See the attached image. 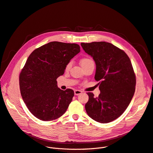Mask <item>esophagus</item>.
Returning <instances> with one entry per match:
<instances>
[{"instance_id":"34e87169","label":"esophagus","mask_w":153,"mask_h":153,"mask_svg":"<svg viewBox=\"0 0 153 153\" xmlns=\"http://www.w3.org/2000/svg\"><path fill=\"white\" fill-rule=\"evenodd\" d=\"M82 93V91H80V90H76L74 91V94H75V95H76V96Z\"/></svg>"}]
</instances>
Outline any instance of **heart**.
I'll return each instance as SVG.
<instances>
[{
    "label": "heart",
    "mask_w": 153,
    "mask_h": 153,
    "mask_svg": "<svg viewBox=\"0 0 153 153\" xmlns=\"http://www.w3.org/2000/svg\"><path fill=\"white\" fill-rule=\"evenodd\" d=\"M91 62H93V60H92L91 59H89V58H83V59H82L80 60V64L82 65V64L87 63ZM71 63H72L71 62H68V63L67 64L66 67H65V70H68L70 68L71 66Z\"/></svg>",
    "instance_id": "heart-1"
}]
</instances>
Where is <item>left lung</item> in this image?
Returning <instances> with one entry per match:
<instances>
[{
    "label": "left lung",
    "mask_w": 153,
    "mask_h": 153,
    "mask_svg": "<svg viewBox=\"0 0 153 153\" xmlns=\"http://www.w3.org/2000/svg\"><path fill=\"white\" fill-rule=\"evenodd\" d=\"M81 46L95 61L94 78L100 91L97 97L87 93L86 111L96 122H112L123 113L135 92L136 80L131 62L123 50L110 43H81Z\"/></svg>",
    "instance_id": "8db88e82"
}]
</instances>
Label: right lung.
I'll use <instances>...</instances> for the list:
<instances>
[{
    "mask_svg": "<svg viewBox=\"0 0 153 153\" xmlns=\"http://www.w3.org/2000/svg\"><path fill=\"white\" fill-rule=\"evenodd\" d=\"M80 51L76 43L51 42L29 56L20 74L19 85L24 102L36 118L51 121L67 111L74 93L60 90L56 79Z\"/></svg>",
    "mask_w": 153,
    "mask_h": 153,
    "instance_id": "obj_1",
    "label": "right lung"
}]
</instances>
